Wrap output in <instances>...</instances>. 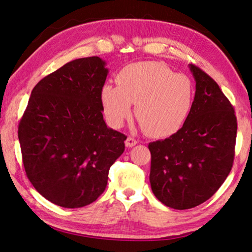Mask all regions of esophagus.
<instances>
[{
    "instance_id": "1",
    "label": "esophagus",
    "mask_w": 252,
    "mask_h": 252,
    "mask_svg": "<svg viewBox=\"0 0 252 252\" xmlns=\"http://www.w3.org/2000/svg\"><path fill=\"white\" fill-rule=\"evenodd\" d=\"M136 143H138V141H136L134 138H131V136H127L126 140V146L129 147V148L134 147Z\"/></svg>"
}]
</instances>
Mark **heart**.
Instances as JSON below:
<instances>
[{
  "instance_id": "heart-1",
  "label": "heart",
  "mask_w": 252,
  "mask_h": 252,
  "mask_svg": "<svg viewBox=\"0 0 252 252\" xmlns=\"http://www.w3.org/2000/svg\"><path fill=\"white\" fill-rule=\"evenodd\" d=\"M117 82L118 87L105 84L101 90L103 112L111 126L120 127L136 103L135 117L143 131L162 138L180 129L190 112L192 83L162 63H132L119 72Z\"/></svg>"
}]
</instances>
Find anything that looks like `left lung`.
<instances>
[{"label": "left lung", "mask_w": 252, "mask_h": 252, "mask_svg": "<svg viewBox=\"0 0 252 252\" xmlns=\"http://www.w3.org/2000/svg\"><path fill=\"white\" fill-rule=\"evenodd\" d=\"M195 94L180 130L149 143L150 183L164 206L185 210L217 192L231 171L237 136L233 106L206 72L189 64Z\"/></svg>", "instance_id": "obj_1"}]
</instances>
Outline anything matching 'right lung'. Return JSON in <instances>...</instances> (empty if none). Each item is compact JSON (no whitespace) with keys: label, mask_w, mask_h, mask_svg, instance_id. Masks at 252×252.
<instances>
[{"label":"right lung","mask_w":252,"mask_h":252,"mask_svg":"<svg viewBox=\"0 0 252 252\" xmlns=\"http://www.w3.org/2000/svg\"><path fill=\"white\" fill-rule=\"evenodd\" d=\"M109 70L99 57L76 59L31 92L19 123L29 180L57 206L81 208L100 197L126 136L103 120L101 90Z\"/></svg>","instance_id":"1"}]
</instances>
